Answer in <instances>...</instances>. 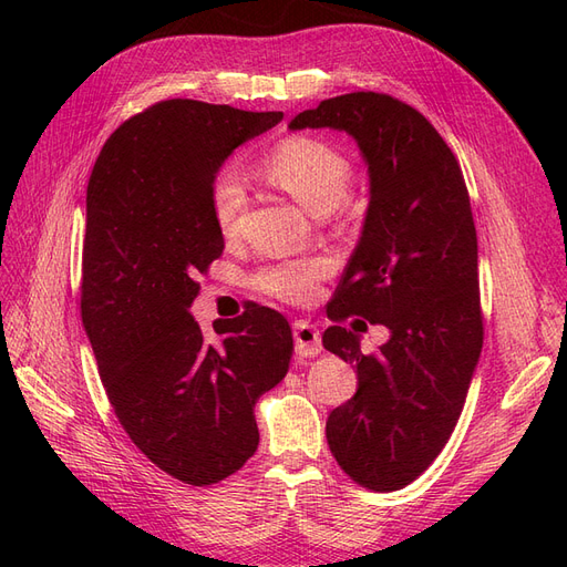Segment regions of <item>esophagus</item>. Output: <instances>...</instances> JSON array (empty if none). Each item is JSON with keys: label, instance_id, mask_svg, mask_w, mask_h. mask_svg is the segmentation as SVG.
I'll return each mask as SVG.
<instances>
[{"label": "esophagus", "instance_id": "1", "mask_svg": "<svg viewBox=\"0 0 567 567\" xmlns=\"http://www.w3.org/2000/svg\"><path fill=\"white\" fill-rule=\"evenodd\" d=\"M293 340L298 357H317L321 352V336L317 326L310 321H296L293 323Z\"/></svg>", "mask_w": 567, "mask_h": 567}]
</instances>
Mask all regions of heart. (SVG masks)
<instances>
[{
    "label": "heart",
    "mask_w": 567,
    "mask_h": 567,
    "mask_svg": "<svg viewBox=\"0 0 567 567\" xmlns=\"http://www.w3.org/2000/svg\"><path fill=\"white\" fill-rule=\"evenodd\" d=\"M267 177L293 196L307 213L326 215L348 196L352 169L348 158L331 142L310 134L286 136L269 151L265 161ZM248 192L241 169L221 165L210 182V213L217 229L229 236L238 229L246 210ZM329 271L326 260H296L262 269L255 286L284 302L305 305L315 300L319 281Z\"/></svg>",
    "instance_id": "heart-1"
}]
</instances>
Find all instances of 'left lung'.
I'll list each match as a JSON object with an SVG mask.
<instances>
[{
  "mask_svg": "<svg viewBox=\"0 0 567 567\" xmlns=\"http://www.w3.org/2000/svg\"><path fill=\"white\" fill-rule=\"evenodd\" d=\"M307 127L350 134L369 173L362 236L331 317L390 331L375 354L342 326L323 331V348L357 369L354 398L331 411L326 440L354 483L392 492L447 444L483 350L468 188L437 130L388 94L326 99L288 123Z\"/></svg>",
  "mask_w": 567,
  "mask_h": 567,
  "instance_id": "1",
  "label": "left lung"
}]
</instances>
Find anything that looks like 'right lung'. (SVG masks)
<instances>
[{"label": "right lung", "mask_w": 567, "mask_h": 567, "mask_svg": "<svg viewBox=\"0 0 567 567\" xmlns=\"http://www.w3.org/2000/svg\"><path fill=\"white\" fill-rule=\"evenodd\" d=\"M284 113L169 99L130 117L87 186L82 326L120 425L156 466L213 485L255 454V402L284 381L293 333L252 305L208 342L194 321L198 271L225 250L210 182Z\"/></svg>", "instance_id": "add662e5"}]
</instances>
